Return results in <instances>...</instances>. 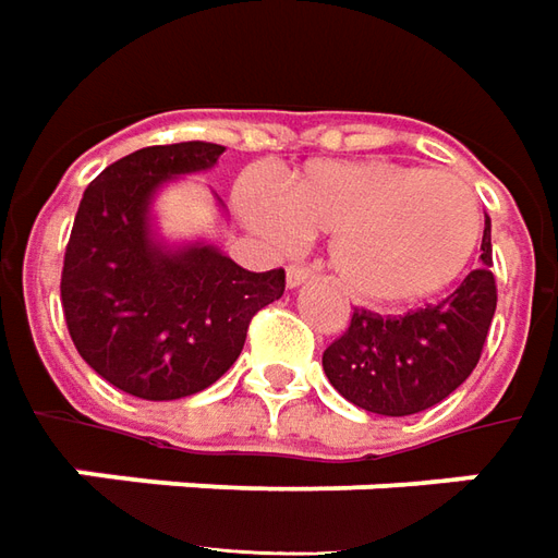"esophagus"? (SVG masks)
Returning <instances> with one entry per match:
<instances>
[{
	"label": "esophagus",
	"mask_w": 558,
	"mask_h": 558,
	"mask_svg": "<svg viewBox=\"0 0 558 558\" xmlns=\"http://www.w3.org/2000/svg\"><path fill=\"white\" fill-rule=\"evenodd\" d=\"M307 280H311V268H305V266L287 268V287H290V290L302 287V283H307Z\"/></svg>",
	"instance_id": "esophagus-1"
}]
</instances>
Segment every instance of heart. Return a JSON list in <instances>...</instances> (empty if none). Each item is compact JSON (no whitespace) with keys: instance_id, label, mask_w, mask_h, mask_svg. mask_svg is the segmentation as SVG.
Wrapping results in <instances>:
<instances>
[{"instance_id":"1","label":"heart","mask_w":558,"mask_h":558,"mask_svg":"<svg viewBox=\"0 0 558 558\" xmlns=\"http://www.w3.org/2000/svg\"><path fill=\"white\" fill-rule=\"evenodd\" d=\"M244 223L278 251L332 235V268L365 305H414L465 275L483 232L471 186L444 169L389 159L314 162L292 171L280 198L259 181L239 190Z\"/></svg>"}]
</instances>
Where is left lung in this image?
Here are the masks:
<instances>
[{
    "label": "left lung",
    "mask_w": 558,
    "mask_h": 558,
    "mask_svg": "<svg viewBox=\"0 0 558 558\" xmlns=\"http://www.w3.org/2000/svg\"><path fill=\"white\" fill-rule=\"evenodd\" d=\"M493 223L486 217L481 268L447 299L401 317L356 311L347 332L326 347L323 372L347 401L368 414L408 416L465 384L496 314Z\"/></svg>",
    "instance_id": "8db88e82"
}]
</instances>
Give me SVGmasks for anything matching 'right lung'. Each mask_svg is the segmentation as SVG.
Listing matches in <instances>:
<instances>
[{"label": "right lung", "instance_id": "right-lung-1", "mask_svg": "<svg viewBox=\"0 0 558 558\" xmlns=\"http://www.w3.org/2000/svg\"><path fill=\"white\" fill-rule=\"evenodd\" d=\"M223 150L142 147L111 162L77 205L60 283L65 326L89 368L135 399L211 387L241 356L253 314L283 295V268L247 271L208 241L159 235V190L214 169Z\"/></svg>", "mask_w": 558, "mask_h": 558}]
</instances>
